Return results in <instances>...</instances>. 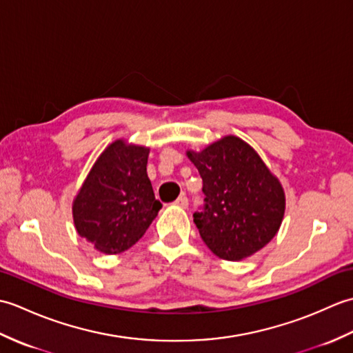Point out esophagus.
<instances>
[{"label": "esophagus", "mask_w": 353, "mask_h": 353, "mask_svg": "<svg viewBox=\"0 0 353 353\" xmlns=\"http://www.w3.org/2000/svg\"><path fill=\"white\" fill-rule=\"evenodd\" d=\"M174 203L179 205L181 208H186V206H188V197H186L185 194H182V196L179 197V199L174 201Z\"/></svg>", "instance_id": "34e87169"}]
</instances>
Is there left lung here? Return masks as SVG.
I'll use <instances>...</instances> for the list:
<instances>
[{"instance_id":"left-lung-1","label":"left lung","mask_w":353,"mask_h":353,"mask_svg":"<svg viewBox=\"0 0 353 353\" xmlns=\"http://www.w3.org/2000/svg\"><path fill=\"white\" fill-rule=\"evenodd\" d=\"M186 154L203 181V206L192 216L209 250L239 261L272 241L283 219L285 196L258 153L243 139L226 137Z\"/></svg>"}]
</instances>
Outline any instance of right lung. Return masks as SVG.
<instances>
[{
  "instance_id": "right-lung-1",
  "label": "right lung",
  "mask_w": 353,
  "mask_h": 353,
  "mask_svg": "<svg viewBox=\"0 0 353 353\" xmlns=\"http://www.w3.org/2000/svg\"><path fill=\"white\" fill-rule=\"evenodd\" d=\"M147 159L148 148L115 141L86 177L72 215L79 235L97 250L115 254L130 249L162 208L147 176Z\"/></svg>"
}]
</instances>
